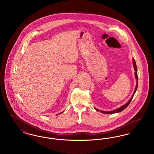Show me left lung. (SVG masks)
Listing matches in <instances>:
<instances>
[{"label": "left lung", "instance_id": "1", "mask_svg": "<svg viewBox=\"0 0 154 154\" xmlns=\"http://www.w3.org/2000/svg\"><path fill=\"white\" fill-rule=\"evenodd\" d=\"M133 67H134V71H135V73H134V76H135V78L137 80L136 82V88L134 89V93L132 95V97H131V99H129V100L126 103V104H124L123 106H122L121 107H120L119 108H118L117 109H116V110H112V111H102V110H99L97 109H96L95 107H94V109H95L96 111H100L103 114H114V113H117V112H121L122 110H124L125 109H126L128 105L129 104V103L131 102V100L133 97V96L134 95L136 92V90L137 89V87H138V76H137V66H136V62H135V60L134 59V58H133Z\"/></svg>", "mask_w": 154, "mask_h": 154}]
</instances>
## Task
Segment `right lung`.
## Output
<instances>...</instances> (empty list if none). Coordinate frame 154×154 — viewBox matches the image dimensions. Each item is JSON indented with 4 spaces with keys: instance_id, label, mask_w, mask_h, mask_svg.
Masks as SVG:
<instances>
[{
    "instance_id": "add662e5",
    "label": "right lung",
    "mask_w": 154,
    "mask_h": 154,
    "mask_svg": "<svg viewBox=\"0 0 154 154\" xmlns=\"http://www.w3.org/2000/svg\"><path fill=\"white\" fill-rule=\"evenodd\" d=\"M60 112V113H59V114H58V115H59V114H61V113H62V112Z\"/></svg>"
}]
</instances>
